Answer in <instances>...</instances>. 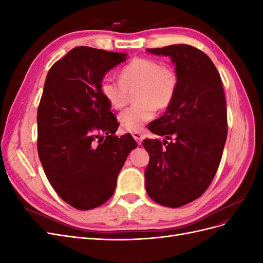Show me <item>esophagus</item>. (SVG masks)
I'll use <instances>...</instances> for the list:
<instances>
[{"mask_svg":"<svg viewBox=\"0 0 263 263\" xmlns=\"http://www.w3.org/2000/svg\"><path fill=\"white\" fill-rule=\"evenodd\" d=\"M133 137H134L135 140L137 141L138 145H141L142 139H144V136H142L140 133H133Z\"/></svg>","mask_w":263,"mask_h":263,"instance_id":"1","label":"esophagus"}]
</instances>
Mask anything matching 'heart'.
Listing matches in <instances>:
<instances>
[{
	"instance_id": "1",
	"label": "heart",
	"mask_w": 263,
	"mask_h": 263,
	"mask_svg": "<svg viewBox=\"0 0 263 263\" xmlns=\"http://www.w3.org/2000/svg\"><path fill=\"white\" fill-rule=\"evenodd\" d=\"M179 79L172 68L148 58H135L122 68L119 80L105 78L101 82L103 97L115 109H122L135 90V104L118 116L126 132L137 133L153 119L156 110L168 108L176 98Z\"/></svg>"
}]
</instances>
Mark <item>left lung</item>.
Wrapping results in <instances>:
<instances>
[{
    "mask_svg": "<svg viewBox=\"0 0 263 263\" xmlns=\"http://www.w3.org/2000/svg\"><path fill=\"white\" fill-rule=\"evenodd\" d=\"M171 57L179 86L172 104L149 130L170 140L145 139L146 191L156 203L180 208L200 197L218 169L227 137L220 76L210 57L190 45L147 49Z\"/></svg>",
    "mask_w": 263,
    "mask_h": 263,
    "instance_id": "8db88e82",
    "label": "left lung"
}]
</instances>
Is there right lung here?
<instances>
[{
	"instance_id": "right-lung-1",
	"label": "right lung",
	"mask_w": 263,
	"mask_h": 263,
	"mask_svg": "<svg viewBox=\"0 0 263 263\" xmlns=\"http://www.w3.org/2000/svg\"><path fill=\"white\" fill-rule=\"evenodd\" d=\"M126 57L79 46L46 78L37 110L38 156L51 186L77 210L109 200L127 156L137 147L130 134L114 135L119 124L100 90L105 73Z\"/></svg>"
}]
</instances>
